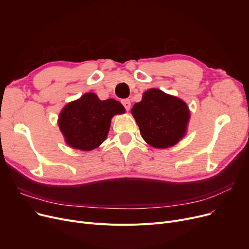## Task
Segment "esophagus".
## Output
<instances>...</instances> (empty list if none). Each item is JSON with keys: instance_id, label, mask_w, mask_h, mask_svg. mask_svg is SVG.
<instances>
[{"instance_id": "esophagus-1", "label": "esophagus", "mask_w": 249, "mask_h": 249, "mask_svg": "<svg viewBox=\"0 0 249 249\" xmlns=\"http://www.w3.org/2000/svg\"><path fill=\"white\" fill-rule=\"evenodd\" d=\"M122 104L127 111L130 110V107H131V102H130V100H128V99L122 100Z\"/></svg>"}]
</instances>
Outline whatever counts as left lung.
<instances>
[{
	"label": "left lung",
	"mask_w": 249,
	"mask_h": 249,
	"mask_svg": "<svg viewBox=\"0 0 249 249\" xmlns=\"http://www.w3.org/2000/svg\"><path fill=\"white\" fill-rule=\"evenodd\" d=\"M131 113L142 138L152 147H172L187 134L190 121L188 105L159 89H147L142 100L134 104Z\"/></svg>",
	"instance_id": "1"
}]
</instances>
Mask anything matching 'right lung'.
I'll return each mask as SVG.
<instances>
[{
  "instance_id": "right-lung-1",
  "label": "right lung",
  "mask_w": 249,
  "mask_h": 249,
  "mask_svg": "<svg viewBox=\"0 0 249 249\" xmlns=\"http://www.w3.org/2000/svg\"><path fill=\"white\" fill-rule=\"evenodd\" d=\"M124 113L120 102L114 99L102 101L95 93H86L65 105L57 123L69 146L89 151L106 140L112 118Z\"/></svg>"
}]
</instances>
